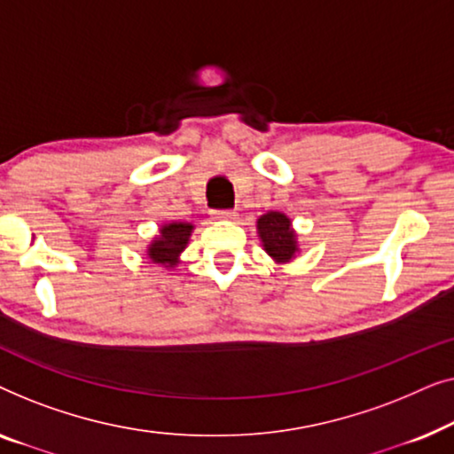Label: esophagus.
<instances>
[{
	"mask_svg": "<svg viewBox=\"0 0 454 454\" xmlns=\"http://www.w3.org/2000/svg\"><path fill=\"white\" fill-rule=\"evenodd\" d=\"M215 219L235 221V219H238V213H235V210H221V213H215Z\"/></svg>",
	"mask_w": 454,
	"mask_h": 454,
	"instance_id": "34e87169",
	"label": "esophagus"
}]
</instances>
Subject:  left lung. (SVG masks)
<instances>
[{"mask_svg":"<svg viewBox=\"0 0 454 454\" xmlns=\"http://www.w3.org/2000/svg\"><path fill=\"white\" fill-rule=\"evenodd\" d=\"M256 231L262 250L269 254L275 264H287L301 252L294 223L285 213L270 210L262 215L256 221Z\"/></svg>","mask_w":454,"mask_h":454,"instance_id":"8db88e82","label":"left lung"}]
</instances>
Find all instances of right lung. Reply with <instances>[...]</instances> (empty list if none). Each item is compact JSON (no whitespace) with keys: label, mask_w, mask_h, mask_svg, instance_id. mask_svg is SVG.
Segmentation results:
<instances>
[{"label":"right lung","mask_w":454,"mask_h":454,"mask_svg":"<svg viewBox=\"0 0 454 454\" xmlns=\"http://www.w3.org/2000/svg\"><path fill=\"white\" fill-rule=\"evenodd\" d=\"M192 231H194L192 223H165L159 227V233L151 239V244L146 246V258L167 270H173L182 262V252L190 244Z\"/></svg>","instance_id":"1"}]
</instances>
